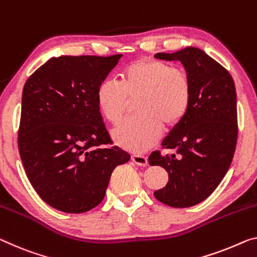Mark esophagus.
<instances>
[{
  "label": "esophagus",
  "instance_id": "1",
  "mask_svg": "<svg viewBox=\"0 0 257 257\" xmlns=\"http://www.w3.org/2000/svg\"><path fill=\"white\" fill-rule=\"evenodd\" d=\"M131 160L133 161V163H136L137 165H140V167H146V165L148 164V159L142 155H133L131 157Z\"/></svg>",
  "mask_w": 257,
  "mask_h": 257
}]
</instances>
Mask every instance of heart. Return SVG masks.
<instances>
[{"label":"heart","mask_w":257,"mask_h":257,"mask_svg":"<svg viewBox=\"0 0 257 257\" xmlns=\"http://www.w3.org/2000/svg\"><path fill=\"white\" fill-rule=\"evenodd\" d=\"M192 88L184 71L154 58H139L119 73V86L103 81L96 89V102L110 123L118 124L137 98L138 115L112 131V139L130 152L139 153L160 139L162 128L171 130L186 115Z\"/></svg>","instance_id":"1"}]
</instances>
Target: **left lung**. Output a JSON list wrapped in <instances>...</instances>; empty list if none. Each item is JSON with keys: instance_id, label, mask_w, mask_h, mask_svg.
I'll list each match as a JSON object with an SVG mask.
<instances>
[{"instance_id": "left-lung-1", "label": "left lung", "mask_w": 257, "mask_h": 257, "mask_svg": "<svg viewBox=\"0 0 257 257\" xmlns=\"http://www.w3.org/2000/svg\"><path fill=\"white\" fill-rule=\"evenodd\" d=\"M154 57L180 62L192 88L186 115L161 145L175 154L161 156L154 152L149 156V164L160 165L169 175L168 184L154 196L167 206L188 208L215 191L233 159L238 137L234 81L222 65L195 47Z\"/></svg>"}]
</instances>
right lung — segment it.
Returning a JSON list of instances; mask_svg holds the SVG:
<instances>
[{
	"label": "right lung",
	"instance_id": "obj_1",
	"mask_svg": "<svg viewBox=\"0 0 257 257\" xmlns=\"http://www.w3.org/2000/svg\"><path fill=\"white\" fill-rule=\"evenodd\" d=\"M121 55L53 57L25 82L18 148L27 178L57 210L80 214L100 204L117 165L130 161L111 139L96 89Z\"/></svg>",
	"mask_w": 257,
	"mask_h": 257
}]
</instances>
